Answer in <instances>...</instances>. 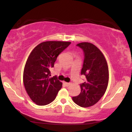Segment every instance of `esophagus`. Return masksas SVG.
<instances>
[{"label":"esophagus","instance_id":"34e87169","mask_svg":"<svg viewBox=\"0 0 132 132\" xmlns=\"http://www.w3.org/2000/svg\"><path fill=\"white\" fill-rule=\"evenodd\" d=\"M63 83H64V84H65V86H67V87L69 86H70V82H67L64 81V82H63Z\"/></svg>","mask_w":132,"mask_h":132}]
</instances>
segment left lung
I'll list each match as a JSON object with an SVG mask.
<instances>
[{
    "mask_svg": "<svg viewBox=\"0 0 132 132\" xmlns=\"http://www.w3.org/2000/svg\"><path fill=\"white\" fill-rule=\"evenodd\" d=\"M77 46L84 53L81 74L86 76V81L80 84V94L72 99L78 105L86 108L95 105L105 93L109 81L108 66L103 53L94 44L81 42Z\"/></svg>",
    "mask_w": 132,
    "mask_h": 132,
    "instance_id": "1",
    "label": "left lung"
}]
</instances>
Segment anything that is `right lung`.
<instances>
[{"label": "right lung", "mask_w": 132, "mask_h": 132, "mask_svg": "<svg viewBox=\"0 0 132 132\" xmlns=\"http://www.w3.org/2000/svg\"><path fill=\"white\" fill-rule=\"evenodd\" d=\"M70 42L46 41L34 48L24 69L23 82L29 97L38 105H46L54 100L62 83L56 76L50 77L57 56Z\"/></svg>", "instance_id": "right-lung-1"}]
</instances>
